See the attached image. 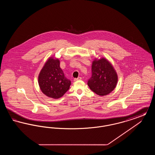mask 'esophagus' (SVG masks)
Returning a JSON list of instances; mask_svg holds the SVG:
<instances>
[{
    "label": "esophagus",
    "mask_w": 155,
    "mask_h": 155,
    "mask_svg": "<svg viewBox=\"0 0 155 155\" xmlns=\"http://www.w3.org/2000/svg\"><path fill=\"white\" fill-rule=\"evenodd\" d=\"M81 79H82V78H81V77H78L77 78H75L74 80L75 81H79V80H81Z\"/></svg>",
    "instance_id": "obj_1"
}]
</instances>
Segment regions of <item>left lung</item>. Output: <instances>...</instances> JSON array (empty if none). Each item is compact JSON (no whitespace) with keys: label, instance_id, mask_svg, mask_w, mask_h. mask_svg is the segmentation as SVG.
Masks as SVG:
<instances>
[{"label":"left lung","instance_id":"left-lung-1","mask_svg":"<svg viewBox=\"0 0 155 155\" xmlns=\"http://www.w3.org/2000/svg\"><path fill=\"white\" fill-rule=\"evenodd\" d=\"M91 71L88 85L94 92L101 96L106 95L116 88L117 75L106 59L95 60L92 62Z\"/></svg>","mask_w":155,"mask_h":155}]
</instances>
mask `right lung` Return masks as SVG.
I'll return each mask as SVG.
<instances>
[{
  "instance_id": "add662e5",
  "label": "right lung",
  "mask_w": 155,
  "mask_h": 155,
  "mask_svg": "<svg viewBox=\"0 0 155 155\" xmlns=\"http://www.w3.org/2000/svg\"><path fill=\"white\" fill-rule=\"evenodd\" d=\"M38 83L42 92L46 96L58 99L69 89L71 81L67 79L60 67L58 59L49 58L41 70Z\"/></svg>"
}]
</instances>
